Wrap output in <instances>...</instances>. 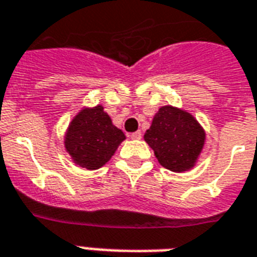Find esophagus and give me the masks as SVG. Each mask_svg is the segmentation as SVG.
Segmentation results:
<instances>
[{
	"label": "esophagus",
	"instance_id": "1",
	"mask_svg": "<svg viewBox=\"0 0 257 257\" xmlns=\"http://www.w3.org/2000/svg\"><path fill=\"white\" fill-rule=\"evenodd\" d=\"M130 138H131V140H141V138H142V133H141V131H136V133H131Z\"/></svg>",
	"mask_w": 257,
	"mask_h": 257
}]
</instances>
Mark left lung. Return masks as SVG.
I'll use <instances>...</instances> for the list:
<instances>
[{
    "mask_svg": "<svg viewBox=\"0 0 257 257\" xmlns=\"http://www.w3.org/2000/svg\"><path fill=\"white\" fill-rule=\"evenodd\" d=\"M145 141L160 164L173 172L194 167L204 144V131L190 113L171 105L158 109Z\"/></svg>",
    "mask_w": 257,
    "mask_h": 257,
    "instance_id": "1",
    "label": "left lung"
}]
</instances>
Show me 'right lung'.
<instances>
[{
    "mask_svg": "<svg viewBox=\"0 0 257 257\" xmlns=\"http://www.w3.org/2000/svg\"><path fill=\"white\" fill-rule=\"evenodd\" d=\"M126 137L112 126L101 105L84 109L71 121L66 134V150L78 165L86 169L103 167Z\"/></svg>",
    "mask_w": 257,
    "mask_h": 257,
    "instance_id": "add662e5",
    "label": "right lung"
}]
</instances>
